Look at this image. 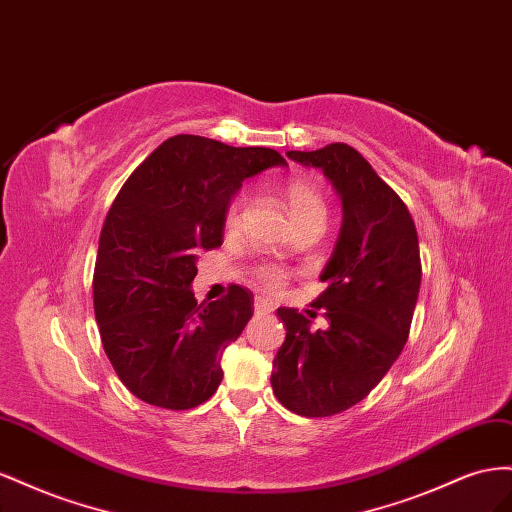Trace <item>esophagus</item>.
I'll return each instance as SVG.
<instances>
[{
  "instance_id": "esophagus-1",
  "label": "esophagus",
  "mask_w": 512,
  "mask_h": 512,
  "mask_svg": "<svg viewBox=\"0 0 512 512\" xmlns=\"http://www.w3.org/2000/svg\"><path fill=\"white\" fill-rule=\"evenodd\" d=\"M270 311H272V302H268L264 298L255 300V313L257 315H264V313H270Z\"/></svg>"
}]
</instances>
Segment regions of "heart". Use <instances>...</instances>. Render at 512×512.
Returning <instances> with one entry per match:
<instances>
[{
    "mask_svg": "<svg viewBox=\"0 0 512 512\" xmlns=\"http://www.w3.org/2000/svg\"><path fill=\"white\" fill-rule=\"evenodd\" d=\"M285 206L289 212L291 223L296 227L313 221V218H321L324 216V199H321L317 188L306 182V180H291L285 186ZM242 214H244V197H233L227 208H225V216H223V225L225 231L233 233L240 223H242ZM285 281V272L279 268H261L257 272V283L266 289H279Z\"/></svg>",
    "mask_w": 512,
    "mask_h": 512,
    "instance_id": "heart-1",
    "label": "heart"
}]
</instances>
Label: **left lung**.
Segmentation results:
<instances>
[{
    "mask_svg": "<svg viewBox=\"0 0 512 512\" xmlns=\"http://www.w3.org/2000/svg\"><path fill=\"white\" fill-rule=\"evenodd\" d=\"M287 156L324 171L343 203L339 240L319 276L326 289L313 302L330 326L313 332L296 309L276 311L287 334L270 377L289 412L324 418L367 397L403 352L422 276L418 233L401 197L352 145Z\"/></svg>",
    "mask_w": 512,
    "mask_h": 512,
    "instance_id": "8db88e82",
    "label": "left lung"
}]
</instances>
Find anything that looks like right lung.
<instances>
[{
    "instance_id": "obj_1",
    "label": "right lung",
    "mask_w": 512,
    "mask_h": 512,
    "mask_svg": "<svg viewBox=\"0 0 512 512\" xmlns=\"http://www.w3.org/2000/svg\"><path fill=\"white\" fill-rule=\"evenodd\" d=\"M287 165L270 148L175 135L130 173L100 231L94 313L100 341L137 399L191 410L223 379L221 356L253 317V294L197 304V253L223 244L227 203L246 178Z\"/></svg>"
}]
</instances>
